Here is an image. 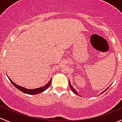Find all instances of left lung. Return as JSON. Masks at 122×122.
<instances>
[{"instance_id":"obj_1","label":"left lung","mask_w":122,"mask_h":122,"mask_svg":"<svg viewBox=\"0 0 122 122\" xmlns=\"http://www.w3.org/2000/svg\"><path fill=\"white\" fill-rule=\"evenodd\" d=\"M69 86H70V89H71V91H73V92H74V94H76V95H78V94H77V92H76V91H75V89H74L73 88V86H72L71 85H70V83H69ZM107 89H108V88H107ZM106 90H107V89H106ZM104 91L103 92H105V91Z\"/></svg>"}]
</instances>
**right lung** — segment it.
<instances>
[{"instance_id":"right-lung-1","label":"right lung","mask_w":122,"mask_h":122,"mask_svg":"<svg viewBox=\"0 0 122 122\" xmlns=\"http://www.w3.org/2000/svg\"><path fill=\"white\" fill-rule=\"evenodd\" d=\"M8 79H9V80H10V82L12 83V85H14L15 87H16V88H17L18 89L20 90V91L22 92L23 93H25V94H30V95H36V94H39V93L42 92H43L44 91H45L47 88H48V87H49V86H50V85H51V80H50V81H49V82H48V83L46 84V85H45L44 86H42V87H39V88L34 89H26V88H25V87H21V86L16 85V84H15V83H14L11 80H10V78H9V77L8 76Z\"/></svg>"}]
</instances>
